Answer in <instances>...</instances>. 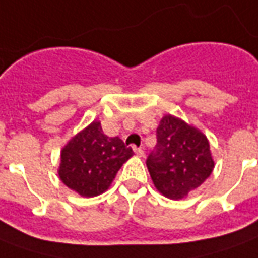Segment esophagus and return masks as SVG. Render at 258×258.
I'll use <instances>...</instances> for the list:
<instances>
[{
    "label": "esophagus",
    "instance_id": "34e87169",
    "mask_svg": "<svg viewBox=\"0 0 258 258\" xmlns=\"http://www.w3.org/2000/svg\"><path fill=\"white\" fill-rule=\"evenodd\" d=\"M134 152L138 155V156H144V149H142V148H135L134 147Z\"/></svg>",
    "mask_w": 258,
    "mask_h": 258
}]
</instances>
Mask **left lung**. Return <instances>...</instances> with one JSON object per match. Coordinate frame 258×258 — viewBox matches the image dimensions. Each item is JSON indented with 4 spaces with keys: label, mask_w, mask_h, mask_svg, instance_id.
<instances>
[{
    "label": "left lung",
    "mask_w": 258,
    "mask_h": 258,
    "mask_svg": "<svg viewBox=\"0 0 258 258\" xmlns=\"http://www.w3.org/2000/svg\"><path fill=\"white\" fill-rule=\"evenodd\" d=\"M156 140L147 167L155 187L165 197L184 198L210 177L215 163L210 142L200 130L166 114L156 128Z\"/></svg>",
    "instance_id": "obj_1"
}]
</instances>
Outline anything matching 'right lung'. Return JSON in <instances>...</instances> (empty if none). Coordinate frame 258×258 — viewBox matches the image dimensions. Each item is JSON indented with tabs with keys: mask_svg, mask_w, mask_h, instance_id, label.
<instances>
[{
	"mask_svg": "<svg viewBox=\"0 0 258 258\" xmlns=\"http://www.w3.org/2000/svg\"><path fill=\"white\" fill-rule=\"evenodd\" d=\"M134 155L118 137L104 134L100 121H93L61 149L58 176L82 197H95L110 187L117 172Z\"/></svg>",
	"mask_w": 258,
	"mask_h": 258,
	"instance_id": "obj_1",
	"label": "right lung"
}]
</instances>
